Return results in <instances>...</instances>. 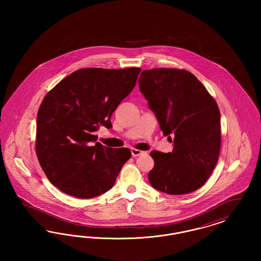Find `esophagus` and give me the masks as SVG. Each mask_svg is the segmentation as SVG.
<instances>
[{"mask_svg": "<svg viewBox=\"0 0 261 261\" xmlns=\"http://www.w3.org/2000/svg\"><path fill=\"white\" fill-rule=\"evenodd\" d=\"M131 153H132V155H133L134 158H137V156H139V155H141V154H143V153H146V152H145V151H142V150H140V149H131Z\"/></svg>", "mask_w": 261, "mask_h": 261, "instance_id": "obj_1", "label": "esophagus"}]
</instances>
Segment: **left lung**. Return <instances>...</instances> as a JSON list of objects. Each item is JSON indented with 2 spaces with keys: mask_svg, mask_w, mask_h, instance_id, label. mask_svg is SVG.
I'll use <instances>...</instances> for the list:
<instances>
[{
  "mask_svg": "<svg viewBox=\"0 0 261 261\" xmlns=\"http://www.w3.org/2000/svg\"><path fill=\"white\" fill-rule=\"evenodd\" d=\"M138 83L164 136L174 137L172 152H150L154 166L148 175L149 184L168 195L198 190L219 158L221 130L216 101L195 75L183 69L143 70Z\"/></svg>",
  "mask_w": 261,
  "mask_h": 261,
  "instance_id": "1",
  "label": "left lung"
}]
</instances>
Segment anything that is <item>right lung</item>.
<instances>
[{"label": "right lung", "mask_w": 261, "mask_h": 261, "mask_svg": "<svg viewBox=\"0 0 261 261\" xmlns=\"http://www.w3.org/2000/svg\"><path fill=\"white\" fill-rule=\"evenodd\" d=\"M141 70L82 68L46 95L38 111L36 153L54 186L79 199L112 189L131 150L102 146L94 132L112 128V112L135 87Z\"/></svg>", "instance_id": "1"}]
</instances>
